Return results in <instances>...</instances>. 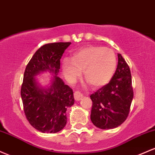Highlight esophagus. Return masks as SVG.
I'll return each instance as SVG.
<instances>
[{
    "label": "esophagus",
    "instance_id": "obj_1",
    "mask_svg": "<svg viewBox=\"0 0 155 155\" xmlns=\"http://www.w3.org/2000/svg\"><path fill=\"white\" fill-rule=\"evenodd\" d=\"M83 98V95L81 94L80 92L76 91L74 93V98L76 101H80L81 98Z\"/></svg>",
    "mask_w": 155,
    "mask_h": 155
}]
</instances>
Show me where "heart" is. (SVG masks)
<instances>
[{
  "label": "heart",
  "mask_w": 155,
  "mask_h": 155,
  "mask_svg": "<svg viewBox=\"0 0 155 155\" xmlns=\"http://www.w3.org/2000/svg\"><path fill=\"white\" fill-rule=\"evenodd\" d=\"M117 66V59L112 49L99 45L81 47L72 54L71 59L62 62L63 74L74 81L84 70V77L92 86L99 87L111 80Z\"/></svg>",
  "instance_id": "obj_1"
}]
</instances>
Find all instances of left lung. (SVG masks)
Returning a JSON list of instances; mask_svg holds the SVG:
<instances>
[{
    "mask_svg": "<svg viewBox=\"0 0 155 155\" xmlns=\"http://www.w3.org/2000/svg\"><path fill=\"white\" fill-rule=\"evenodd\" d=\"M118 57L116 71L110 82L90 96L93 101L91 121L101 130L116 128L123 124L133 98L130 67L121 54H118Z\"/></svg>",
    "mask_w": 155,
    "mask_h": 155,
    "instance_id": "left-lung-1",
    "label": "left lung"
}]
</instances>
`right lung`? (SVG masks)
<instances>
[{"mask_svg":"<svg viewBox=\"0 0 155 155\" xmlns=\"http://www.w3.org/2000/svg\"><path fill=\"white\" fill-rule=\"evenodd\" d=\"M71 42H54L42 45L35 52L25 68L21 86L22 101L27 120L40 132L56 133L67 123L66 110L74 104L73 90L57 76L60 59ZM48 70L52 85L42 88L34 76Z\"/></svg>","mask_w":155,"mask_h":155,"instance_id":"obj_1","label":"right lung"}]
</instances>
